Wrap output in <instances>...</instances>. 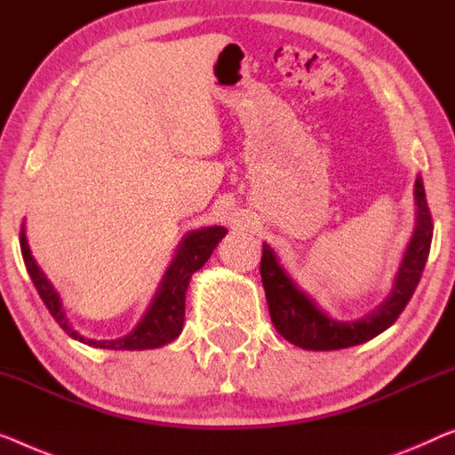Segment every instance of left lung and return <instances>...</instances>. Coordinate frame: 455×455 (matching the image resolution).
I'll list each match as a JSON object with an SVG mask.
<instances>
[{"label":"left lung","instance_id":"1","mask_svg":"<svg viewBox=\"0 0 455 455\" xmlns=\"http://www.w3.org/2000/svg\"><path fill=\"white\" fill-rule=\"evenodd\" d=\"M433 222L425 200L423 178L415 180V228L396 269L390 294L371 313L354 321H341L329 315L313 296L298 286L277 257L275 249L263 243L261 282L266 290L271 323L277 333L296 347L308 351H335L365 343L384 333L409 304L421 280L427 255L431 249Z\"/></svg>","mask_w":455,"mask_h":455}]
</instances>
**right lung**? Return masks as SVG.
<instances>
[{
	"mask_svg": "<svg viewBox=\"0 0 455 455\" xmlns=\"http://www.w3.org/2000/svg\"><path fill=\"white\" fill-rule=\"evenodd\" d=\"M228 230L225 227H202L196 230H189L181 236L180 245L175 247V255L172 257V263L163 274L157 292H155L151 304H148L147 313L142 315L131 333L118 339H90L84 337L79 331L73 327V323L67 316V310L60 300V294L52 282L46 277V274L32 257V251L26 239V228L22 227L20 233V247H22V257L26 263V269L32 277L34 286H36L40 298L49 308L54 321L59 327L65 331L71 339L90 345V347L100 349H114V351H142V349H157L163 345L172 343L178 339L184 327L186 316V292L192 280L194 271H198L204 263L210 259L216 245L222 241Z\"/></svg>",
	"mask_w": 455,
	"mask_h": 455,
	"instance_id": "1",
	"label": "right lung"
}]
</instances>
